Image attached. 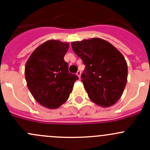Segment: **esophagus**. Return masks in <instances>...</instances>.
<instances>
[{
  "instance_id": "1",
  "label": "esophagus",
  "mask_w": 150,
  "mask_h": 150,
  "mask_svg": "<svg viewBox=\"0 0 150 150\" xmlns=\"http://www.w3.org/2000/svg\"><path fill=\"white\" fill-rule=\"evenodd\" d=\"M76 75H78V78H81V71H78V72H77V73H76Z\"/></svg>"
}]
</instances>
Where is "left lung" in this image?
<instances>
[{
	"label": "left lung",
	"mask_w": 150,
	"mask_h": 150,
	"mask_svg": "<svg viewBox=\"0 0 150 150\" xmlns=\"http://www.w3.org/2000/svg\"><path fill=\"white\" fill-rule=\"evenodd\" d=\"M71 45L86 66L81 78L89 99L102 107L115 104L123 93L128 77L122 54L111 43L97 38Z\"/></svg>",
	"instance_id": "obj_1"
}]
</instances>
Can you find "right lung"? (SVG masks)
Instances as JSON below:
<instances>
[{"label": "right lung", "instance_id": "right-lung-1", "mask_svg": "<svg viewBox=\"0 0 150 150\" xmlns=\"http://www.w3.org/2000/svg\"><path fill=\"white\" fill-rule=\"evenodd\" d=\"M69 43L50 40L32 53L25 64V75L29 90L43 107L57 109L69 98L78 79L69 73L64 57Z\"/></svg>", "mask_w": 150, "mask_h": 150}]
</instances>
